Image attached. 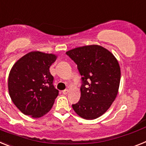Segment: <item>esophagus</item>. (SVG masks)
<instances>
[{
  "label": "esophagus",
  "mask_w": 146,
  "mask_h": 146,
  "mask_svg": "<svg viewBox=\"0 0 146 146\" xmlns=\"http://www.w3.org/2000/svg\"><path fill=\"white\" fill-rule=\"evenodd\" d=\"M62 93L64 95H67L68 93V90H67V89H66V90H64L62 91Z\"/></svg>",
  "instance_id": "obj_1"
}]
</instances>
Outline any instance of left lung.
Masks as SVG:
<instances>
[{
	"mask_svg": "<svg viewBox=\"0 0 146 146\" xmlns=\"http://www.w3.org/2000/svg\"><path fill=\"white\" fill-rule=\"evenodd\" d=\"M82 76L81 98L72 105L76 113L92 120L105 113L117 95L120 81L118 62L111 52L97 45L68 50Z\"/></svg>",
	"mask_w": 146,
	"mask_h": 146,
	"instance_id": "8db88e82",
	"label": "left lung"
}]
</instances>
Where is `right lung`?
<instances>
[{"mask_svg":"<svg viewBox=\"0 0 146 146\" xmlns=\"http://www.w3.org/2000/svg\"><path fill=\"white\" fill-rule=\"evenodd\" d=\"M56 56L32 51L13 65L8 79L9 96L24 115L40 117L50 110L59 90L53 84L49 68Z\"/></svg>","mask_w":146,"mask_h":146,"instance_id":"1","label":"right lung"}]
</instances>
